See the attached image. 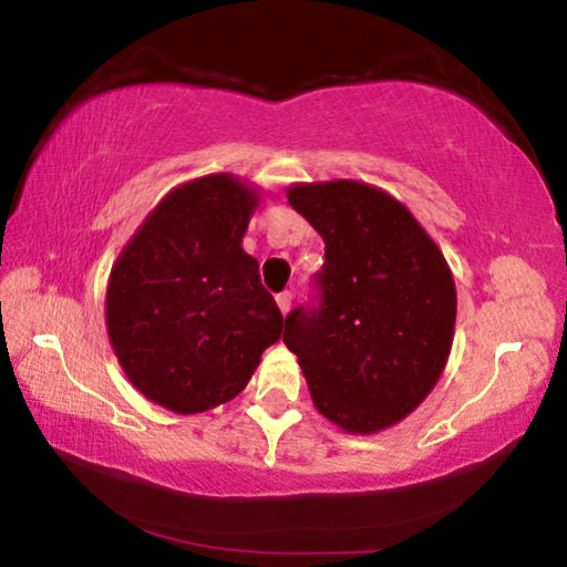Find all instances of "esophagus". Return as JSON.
I'll return each instance as SVG.
<instances>
[{
	"label": "esophagus",
	"mask_w": 567,
	"mask_h": 567,
	"mask_svg": "<svg viewBox=\"0 0 567 567\" xmlns=\"http://www.w3.org/2000/svg\"><path fill=\"white\" fill-rule=\"evenodd\" d=\"M275 300H277V307H280L282 315L290 312V307H292V292H280V295L275 297Z\"/></svg>",
	"instance_id": "1"
}]
</instances>
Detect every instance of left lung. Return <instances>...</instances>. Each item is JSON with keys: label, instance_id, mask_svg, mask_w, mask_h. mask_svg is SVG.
<instances>
[{"label": "left lung", "instance_id": "obj_1", "mask_svg": "<svg viewBox=\"0 0 567 567\" xmlns=\"http://www.w3.org/2000/svg\"><path fill=\"white\" fill-rule=\"evenodd\" d=\"M287 199L324 243L322 302L292 310L297 354L320 415L375 435L420 408L453 350L457 292L443 249L415 215L358 179L295 182Z\"/></svg>", "mask_w": 567, "mask_h": 567}]
</instances>
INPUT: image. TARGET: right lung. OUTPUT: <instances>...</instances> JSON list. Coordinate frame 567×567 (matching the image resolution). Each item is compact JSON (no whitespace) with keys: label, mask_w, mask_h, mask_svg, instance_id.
Here are the masks:
<instances>
[{"label":"right lung","mask_w":567,"mask_h":567,"mask_svg":"<svg viewBox=\"0 0 567 567\" xmlns=\"http://www.w3.org/2000/svg\"><path fill=\"white\" fill-rule=\"evenodd\" d=\"M260 199V187L229 172L182 182L112 265V350L134 390L177 415L237 398L282 334L260 265L243 249Z\"/></svg>","instance_id":"1"}]
</instances>
